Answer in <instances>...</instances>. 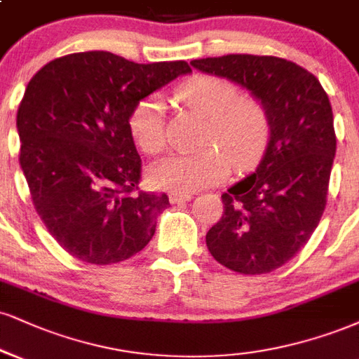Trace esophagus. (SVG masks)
<instances>
[{
    "label": "esophagus",
    "mask_w": 359,
    "mask_h": 359,
    "mask_svg": "<svg viewBox=\"0 0 359 359\" xmlns=\"http://www.w3.org/2000/svg\"><path fill=\"white\" fill-rule=\"evenodd\" d=\"M170 202L172 204H180V202H185V201H191L192 196L191 194H184V192H172L170 194Z\"/></svg>",
    "instance_id": "esophagus-1"
}]
</instances>
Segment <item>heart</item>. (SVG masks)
<instances>
[{"instance_id":"b5f03b06","label":"heart","mask_w":359,"mask_h":359,"mask_svg":"<svg viewBox=\"0 0 359 359\" xmlns=\"http://www.w3.org/2000/svg\"><path fill=\"white\" fill-rule=\"evenodd\" d=\"M187 109L209 118L198 154H177L155 162L149 170L150 184L172 192H194L222 182L231 165L243 170L264 152L271 138V116L264 103L241 93L234 81L217 75H196L179 88ZM128 130L135 145L147 155L165 147L163 102L150 95L133 107Z\"/></svg>"}]
</instances>
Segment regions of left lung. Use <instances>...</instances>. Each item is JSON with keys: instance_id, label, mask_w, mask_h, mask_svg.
<instances>
[{"instance_id": "obj_1", "label": "left lung", "mask_w": 359, "mask_h": 359, "mask_svg": "<svg viewBox=\"0 0 359 359\" xmlns=\"http://www.w3.org/2000/svg\"><path fill=\"white\" fill-rule=\"evenodd\" d=\"M264 103L271 138L256 172L222 194L224 214L205 236L212 257L241 274H266L304 248L325 212L336 154L330 98L313 73L278 56L194 60Z\"/></svg>"}]
</instances>
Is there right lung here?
<instances>
[{"mask_svg": "<svg viewBox=\"0 0 359 359\" xmlns=\"http://www.w3.org/2000/svg\"><path fill=\"white\" fill-rule=\"evenodd\" d=\"M187 62L140 65L110 51L72 53L29 80L16 115L20 165L38 215L62 248L114 264L152 239L167 194L138 189L142 161L128 116Z\"/></svg>", "mask_w": 359, "mask_h": 359, "instance_id": "obj_1", "label": "right lung"}]
</instances>
